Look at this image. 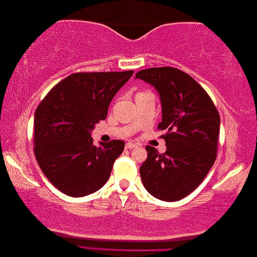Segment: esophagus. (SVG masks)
Here are the masks:
<instances>
[{
	"label": "esophagus",
	"instance_id": "obj_1",
	"mask_svg": "<svg viewBox=\"0 0 257 257\" xmlns=\"http://www.w3.org/2000/svg\"><path fill=\"white\" fill-rule=\"evenodd\" d=\"M137 147V144L132 143V142H128L127 144H126V149H136Z\"/></svg>",
	"mask_w": 257,
	"mask_h": 257
}]
</instances>
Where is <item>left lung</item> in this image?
Here are the masks:
<instances>
[{"mask_svg":"<svg viewBox=\"0 0 257 257\" xmlns=\"http://www.w3.org/2000/svg\"><path fill=\"white\" fill-rule=\"evenodd\" d=\"M160 97L166 152L147 146L140 166L144 187L154 198L178 201L192 193L212 168L217 152L220 115L201 85L181 70L164 66L136 73Z\"/></svg>","mask_w":257,"mask_h":257,"instance_id":"8db88e82","label":"left lung"}]
</instances>
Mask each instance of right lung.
Here are the masks:
<instances>
[{"mask_svg": "<svg viewBox=\"0 0 257 257\" xmlns=\"http://www.w3.org/2000/svg\"><path fill=\"white\" fill-rule=\"evenodd\" d=\"M133 71L70 75L49 92L35 112V157L48 180L66 195L94 193L110 178L124 151L122 140L93 144L91 132L104 120L115 93Z\"/></svg>", "mask_w": 257, "mask_h": 257, "instance_id": "right-lung-1", "label": "right lung"}]
</instances>
